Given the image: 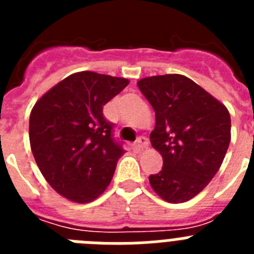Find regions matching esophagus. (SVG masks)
<instances>
[{
	"mask_svg": "<svg viewBox=\"0 0 254 254\" xmlns=\"http://www.w3.org/2000/svg\"><path fill=\"white\" fill-rule=\"evenodd\" d=\"M147 145H149V141H147L146 137H143V136H141V137L137 140V143H136V146H137L138 150L146 149Z\"/></svg>",
	"mask_w": 254,
	"mask_h": 254,
	"instance_id": "obj_1",
	"label": "esophagus"
}]
</instances>
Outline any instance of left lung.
Instances as JSON below:
<instances>
[{
    "mask_svg": "<svg viewBox=\"0 0 254 254\" xmlns=\"http://www.w3.org/2000/svg\"><path fill=\"white\" fill-rule=\"evenodd\" d=\"M138 89L155 111L151 145L163 168L149 177L152 190L170 203L186 202L214 178L230 143L226 107L183 75L141 78Z\"/></svg>",
    "mask_w": 254,
    "mask_h": 254,
    "instance_id": "left-lung-1",
    "label": "left lung"
}]
</instances>
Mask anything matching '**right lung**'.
<instances>
[{"label":"right lung","mask_w":254,"mask_h":254,"mask_svg":"<svg viewBox=\"0 0 254 254\" xmlns=\"http://www.w3.org/2000/svg\"><path fill=\"white\" fill-rule=\"evenodd\" d=\"M128 82L91 71L76 72L47 91L31 109L29 138L38 168L49 186L72 202L99 197L125 154L103 107Z\"/></svg>","instance_id":"obj_1"}]
</instances>
